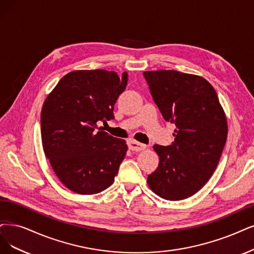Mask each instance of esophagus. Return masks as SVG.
Segmentation results:
<instances>
[{
	"mask_svg": "<svg viewBox=\"0 0 254 254\" xmlns=\"http://www.w3.org/2000/svg\"><path fill=\"white\" fill-rule=\"evenodd\" d=\"M127 144H128V148L130 149V151H134V152L143 151V149L146 147L145 144H142V143H140L138 141H135V140H129Z\"/></svg>",
	"mask_w": 254,
	"mask_h": 254,
	"instance_id": "34e87169",
	"label": "esophagus"
}]
</instances>
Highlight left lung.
<instances>
[{
    "label": "left lung",
    "mask_w": 254,
    "mask_h": 254,
    "mask_svg": "<svg viewBox=\"0 0 254 254\" xmlns=\"http://www.w3.org/2000/svg\"><path fill=\"white\" fill-rule=\"evenodd\" d=\"M143 76L164 120L176 126L171 145H154L160 161L147 184L162 199H186L218 166L227 139L226 116L217 92L198 75L160 70Z\"/></svg>",
    "instance_id": "left-lung-1"
}]
</instances>
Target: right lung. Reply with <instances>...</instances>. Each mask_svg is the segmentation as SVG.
Segmentation results:
<instances>
[{"label":"right lung","mask_w":254,"mask_h":254,"mask_svg":"<svg viewBox=\"0 0 254 254\" xmlns=\"http://www.w3.org/2000/svg\"><path fill=\"white\" fill-rule=\"evenodd\" d=\"M127 73L77 70L64 76L46 98L41 113L42 142L54 173L70 190L94 194L114 182L127 145L97 122L114 119Z\"/></svg>","instance_id":"right-lung-1"}]
</instances>
